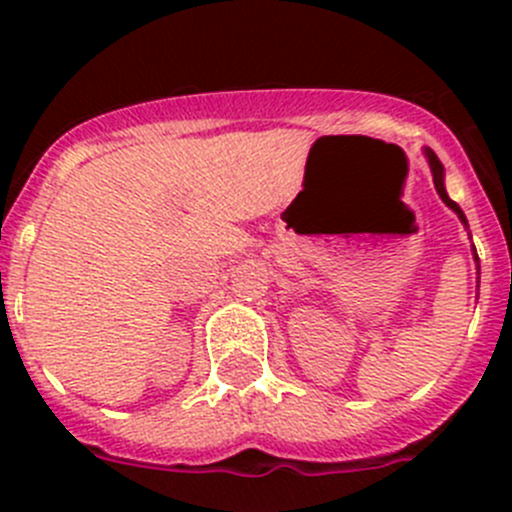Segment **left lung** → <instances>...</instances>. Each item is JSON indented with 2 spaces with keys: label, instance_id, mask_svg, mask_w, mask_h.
I'll list each match as a JSON object with an SVG mask.
<instances>
[{
  "label": "left lung",
  "instance_id": "1",
  "mask_svg": "<svg viewBox=\"0 0 512 512\" xmlns=\"http://www.w3.org/2000/svg\"><path fill=\"white\" fill-rule=\"evenodd\" d=\"M426 158H428V165H431V173H433V185H436V190H438V195H441V200H443V203L448 205V208L453 210V213L458 215V218H461V223H463V225H468L466 215H463V210L458 208V203H453V200L448 198V193H446V185H443V165H441V160H438V156H436V153L431 151V148H426ZM473 252H476V247H473ZM476 260H478V255H476Z\"/></svg>",
  "mask_w": 512,
  "mask_h": 512
}]
</instances>
